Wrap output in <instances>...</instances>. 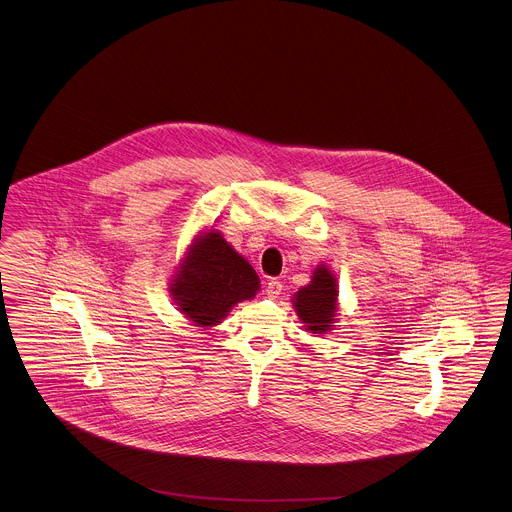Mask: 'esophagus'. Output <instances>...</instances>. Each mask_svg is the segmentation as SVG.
<instances>
[{"mask_svg":"<svg viewBox=\"0 0 512 512\" xmlns=\"http://www.w3.org/2000/svg\"><path fill=\"white\" fill-rule=\"evenodd\" d=\"M282 292V284H280V280H276V278H273V280H269L267 282V296L269 298H278V294Z\"/></svg>","mask_w":512,"mask_h":512,"instance_id":"34e87169","label":"esophagus"}]
</instances>
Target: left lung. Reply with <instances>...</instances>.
I'll use <instances>...</instances> for the list:
<instances>
[{
  "label": "left lung",
  "instance_id": "left-lung-1",
  "mask_svg": "<svg viewBox=\"0 0 512 512\" xmlns=\"http://www.w3.org/2000/svg\"><path fill=\"white\" fill-rule=\"evenodd\" d=\"M337 296L339 286L333 271L327 269V265L315 267L310 284L302 286L292 296L294 310L304 323L306 331L315 335H325L327 331L335 329L339 310Z\"/></svg>",
  "mask_w": 512,
  "mask_h": 512
}]
</instances>
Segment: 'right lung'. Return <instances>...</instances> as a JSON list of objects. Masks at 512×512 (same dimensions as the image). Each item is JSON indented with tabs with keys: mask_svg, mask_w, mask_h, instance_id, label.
<instances>
[{
	"mask_svg": "<svg viewBox=\"0 0 512 512\" xmlns=\"http://www.w3.org/2000/svg\"><path fill=\"white\" fill-rule=\"evenodd\" d=\"M255 269L218 230L195 237L187 247L169 292L179 312L197 327H214L230 310L261 290Z\"/></svg>",
	"mask_w": 512,
	"mask_h": 512,
	"instance_id": "right-lung-1",
	"label": "right lung"
}]
</instances>
